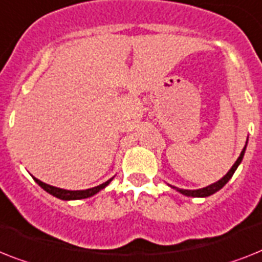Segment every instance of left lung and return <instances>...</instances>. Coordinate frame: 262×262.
I'll use <instances>...</instances> for the list:
<instances>
[{
  "label": "left lung",
  "instance_id": "left-lung-1",
  "mask_svg": "<svg viewBox=\"0 0 262 262\" xmlns=\"http://www.w3.org/2000/svg\"><path fill=\"white\" fill-rule=\"evenodd\" d=\"M246 144H248V141H246ZM245 149H246V145L245 148L242 149L241 155H239V157L237 159V161L234 163V165L231 167V169L229 172H227L226 175L223 176L222 179L218 180L216 183H214V184H211V186H207L205 187V188H201V190H179V188H176V187H173V188H176L178 191H180V192L183 193V195H187V196H199V198H203V196H210V195H212V193H215L216 191H220L221 188H222L225 184H226L229 180L231 179V176L234 175L235 169H237V167L239 165V163L242 161V157H244V153H245Z\"/></svg>",
  "mask_w": 262,
  "mask_h": 262
}]
</instances>
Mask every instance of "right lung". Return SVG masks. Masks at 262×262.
Segmentation results:
<instances>
[{
  "label": "right lung",
  "mask_w": 262,
  "mask_h": 262,
  "mask_svg": "<svg viewBox=\"0 0 262 262\" xmlns=\"http://www.w3.org/2000/svg\"><path fill=\"white\" fill-rule=\"evenodd\" d=\"M35 182L41 187L42 190H46L47 192H50L51 195H54V196L59 198V199H63V201H74V199H84V198H90L93 195H95L97 192L102 190V188H105L112 179L107 180L106 183L101 184V186H97V187H93V188H89V190H83V191H69V190H61V188H57V187L54 186H50V184H46V183L40 182L39 179H36L33 178Z\"/></svg>",
  "instance_id": "obj_1"
}]
</instances>
